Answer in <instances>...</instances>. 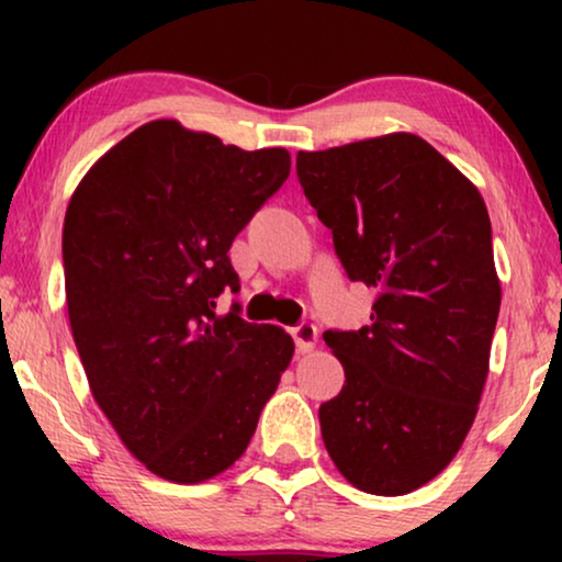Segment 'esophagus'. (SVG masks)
Wrapping results in <instances>:
<instances>
[{
	"label": "esophagus",
	"mask_w": 562,
	"mask_h": 562,
	"mask_svg": "<svg viewBox=\"0 0 562 562\" xmlns=\"http://www.w3.org/2000/svg\"><path fill=\"white\" fill-rule=\"evenodd\" d=\"M291 337H294L299 350L310 352L314 348V342H317V327H314L312 322H299L296 327H291Z\"/></svg>",
	"instance_id": "esophagus-1"
}]
</instances>
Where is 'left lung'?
<instances>
[{
	"instance_id": "obj_1",
	"label": "left lung",
	"mask_w": 562,
	"mask_h": 562,
	"mask_svg": "<svg viewBox=\"0 0 562 562\" xmlns=\"http://www.w3.org/2000/svg\"><path fill=\"white\" fill-rule=\"evenodd\" d=\"M296 176L371 322L327 329L345 386L319 406L337 471L402 496L456 458L479 412L502 286L479 189L409 133L299 153Z\"/></svg>"
}]
</instances>
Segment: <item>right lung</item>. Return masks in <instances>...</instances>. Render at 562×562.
Returning <instances> with one entry per match:
<instances>
[{"label": "right lung", "instance_id": "right-lung-1", "mask_svg": "<svg viewBox=\"0 0 562 562\" xmlns=\"http://www.w3.org/2000/svg\"><path fill=\"white\" fill-rule=\"evenodd\" d=\"M283 148L243 150L153 120L91 166L64 220L66 304L99 409L160 479L202 483L248 448L294 356L220 294L229 245L289 179Z\"/></svg>", "mask_w": 562, "mask_h": 562}]
</instances>
